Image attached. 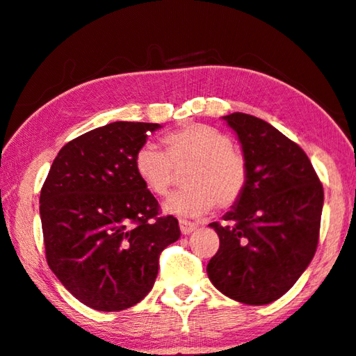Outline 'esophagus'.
Returning a JSON list of instances; mask_svg holds the SVG:
<instances>
[{"label":"esophagus","mask_w":356,"mask_h":356,"mask_svg":"<svg viewBox=\"0 0 356 356\" xmlns=\"http://www.w3.org/2000/svg\"><path fill=\"white\" fill-rule=\"evenodd\" d=\"M179 229H181V233L186 236L197 229V225L193 223V221H188V220H179Z\"/></svg>","instance_id":"esophagus-1"}]
</instances>
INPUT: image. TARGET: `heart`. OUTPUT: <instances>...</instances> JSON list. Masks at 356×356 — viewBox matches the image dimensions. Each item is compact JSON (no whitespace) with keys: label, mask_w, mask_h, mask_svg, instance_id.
Listing matches in <instances>:
<instances>
[{"label":"heart","mask_w":356,"mask_h":356,"mask_svg":"<svg viewBox=\"0 0 356 356\" xmlns=\"http://www.w3.org/2000/svg\"><path fill=\"white\" fill-rule=\"evenodd\" d=\"M163 152L146 143L135 154V172L144 186L157 195L168 194L177 178L184 173L186 188L167 199L165 212L197 216L216 205L229 209L241 199L247 184V163L233 149L228 135L216 128L191 123L163 136Z\"/></svg>","instance_id":"b5f03b06"}]
</instances>
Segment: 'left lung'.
<instances>
[{
	"label": "left lung",
	"instance_id": "8db88e82",
	"mask_svg": "<svg viewBox=\"0 0 356 356\" xmlns=\"http://www.w3.org/2000/svg\"><path fill=\"white\" fill-rule=\"evenodd\" d=\"M241 143L247 184L210 223L220 249L207 265L212 284L245 305H266L296 284L316 252L324 193L310 159L270 123L242 112L221 117Z\"/></svg>",
	"mask_w": 356,
	"mask_h": 356
}]
</instances>
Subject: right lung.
Listing matches in <instances>:
<instances>
[{"label":"right lung","mask_w":356,"mask_h":356,"mask_svg":"<svg viewBox=\"0 0 356 356\" xmlns=\"http://www.w3.org/2000/svg\"><path fill=\"white\" fill-rule=\"evenodd\" d=\"M159 123L114 122L60 149L40 194L46 260L86 307L120 312L152 289L159 255L179 239L175 216L135 172V154Z\"/></svg>","instance_id":"1"}]
</instances>
